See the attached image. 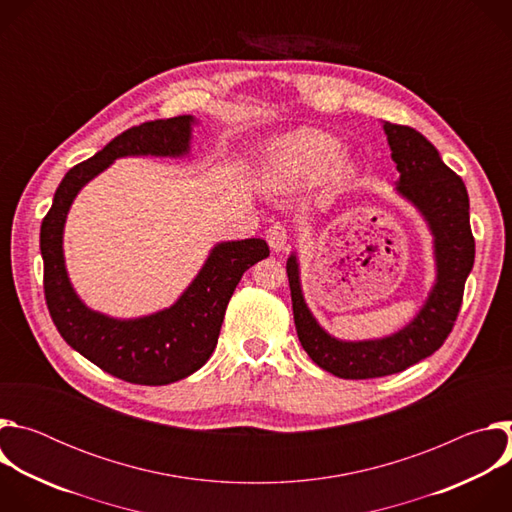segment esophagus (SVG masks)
I'll list each match as a JSON object with an SVG mask.
<instances>
[{
  "label": "esophagus",
  "mask_w": 512,
  "mask_h": 512,
  "mask_svg": "<svg viewBox=\"0 0 512 512\" xmlns=\"http://www.w3.org/2000/svg\"><path fill=\"white\" fill-rule=\"evenodd\" d=\"M287 239H289V233H287L285 225L275 223V225H271V227L267 229V243H269V247H271L275 253H279V251H283V249L287 247Z\"/></svg>",
  "instance_id": "1"
}]
</instances>
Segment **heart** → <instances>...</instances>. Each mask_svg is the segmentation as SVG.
<instances>
[{
  "label": "heart",
  "instance_id": "1",
  "mask_svg": "<svg viewBox=\"0 0 512 512\" xmlns=\"http://www.w3.org/2000/svg\"><path fill=\"white\" fill-rule=\"evenodd\" d=\"M344 148L338 137L318 129H298L275 139L263 162V184L267 190L285 192L314 188L332 174L344 184L354 176L350 164H342Z\"/></svg>",
  "mask_w": 512,
  "mask_h": 512
}]
</instances>
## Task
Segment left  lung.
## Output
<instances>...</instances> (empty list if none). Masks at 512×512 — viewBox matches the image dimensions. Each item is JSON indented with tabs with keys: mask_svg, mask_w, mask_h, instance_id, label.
<instances>
[{
	"mask_svg": "<svg viewBox=\"0 0 512 512\" xmlns=\"http://www.w3.org/2000/svg\"><path fill=\"white\" fill-rule=\"evenodd\" d=\"M391 158L399 170L397 192L427 221L433 235L437 277L419 314L403 330L381 340L344 342L330 336L308 310L296 255L287 259V279L298 338L320 369L340 379H377L401 373L427 358L450 336L464 285L474 265L470 200L462 178L413 127L385 123Z\"/></svg>",
	"mask_w": 512,
	"mask_h": 512,
	"instance_id": "1",
	"label": "left lung"
}]
</instances>
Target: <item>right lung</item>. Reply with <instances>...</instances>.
<instances>
[{
    "mask_svg": "<svg viewBox=\"0 0 512 512\" xmlns=\"http://www.w3.org/2000/svg\"><path fill=\"white\" fill-rule=\"evenodd\" d=\"M192 123V115H178L117 135L66 172L40 227L44 296L56 330L99 369L135 385H170L202 367L216 348L237 283L251 265L269 257V247L263 239L218 243L174 306L152 316L115 320L89 310L72 289L62 255L64 221L79 190L117 158L188 154Z\"/></svg>",
    "mask_w": 512,
    "mask_h": 512,
    "instance_id": "1",
    "label": "right lung"
}]
</instances>
